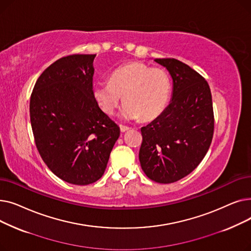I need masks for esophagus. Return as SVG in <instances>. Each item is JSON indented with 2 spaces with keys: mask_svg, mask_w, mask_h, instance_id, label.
I'll return each mask as SVG.
<instances>
[{
  "mask_svg": "<svg viewBox=\"0 0 251 251\" xmlns=\"http://www.w3.org/2000/svg\"><path fill=\"white\" fill-rule=\"evenodd\" d=\"M129 129H130V127H128V126L120 125V130H121V132H126V131H128Z\"/></svg>",
  "mask_w": 251,
  "mask_h": 251,
  "instance_id": "obj_1",
  "label": "esophagus"
}]
</instances>
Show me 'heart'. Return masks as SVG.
<instances>
[{"instance_id": "1", "label": "heart", "mask_w": 251, "mask_h": 251, "mask_svg": "<svg viewBox=\"0 0 251 251\" xmlns=\"http://www.w3.org/2000/svg\"><path fill=\"white\" fill-rule=\"evenodd\" d=\"M171 94V79L166 70L142 63H130L116 69L110 81L95 83L92 95L100 109L112 115L124 96L120 117L126 121H150L166 109Z\"/></svg>"}]
</instances>
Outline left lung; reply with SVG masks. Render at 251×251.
Here are the masks:
<instances>
[{
	"label": "left lung",
	"mask_w": 251,
	"mask_h": 251,
	"mask_svg": "<svg viewBox=\"0 0 251 251\" xmlns=\"http://www.w3.org/2000/svg\"><path fill=\"white\" fill-rule=\"evenodd\" d=\"M173 81L172 98L164 112L141 128L139 162L157 183H173L200 165L214 134V111L205 79L176 59H155Z\"/></svg>",
	"instance_id": "obj_1"
}]
</instances>
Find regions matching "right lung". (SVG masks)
<instances>
[{
	"instance_id": "obj_1",
	"label": "right lung",
	"mask_w": 251,
	"mask_h": 251,
	"mask_svg": "<svg viewBox=\"0 0 251 251\" xmlns=\"http://www.w3.org/2000/svg\"><path fill=\"white\" fill-rule=\"evenodd\" d=\"M97 55L59 59L33 87L29 113L37 151L57 177L87 185L104 173L120 128L92 95Z\"/></svg>"
}]
</instances>
